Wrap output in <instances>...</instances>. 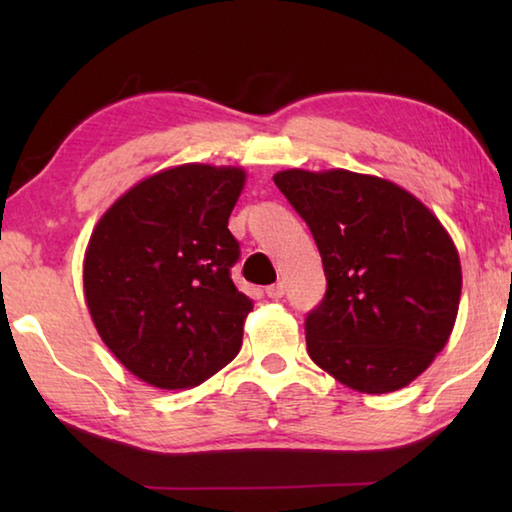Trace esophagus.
I'll list each match as a JSON object with an SVG mask.
<instances>
[{"mask_svg": "<svg viewBox=\"0 0 512 512\" xmlns=\"http://www.w3.org/2000/svg\"><path fill=\"white\" fill-rule=\"evenodd\" d=\"M264 293H266L268 298H273V300L282 298V296H284V284H282V282L271 284V287H266V289H264Z\"/></svg>", "mask_w": 512, "mask_h": 512, "instance_id": "34e87169", "label": "esophagus"}]
</instances>
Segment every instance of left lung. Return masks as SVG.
<instances>
[{"label": "left lung", "instance_id": "1", "mask_svg": "<svg viewBox=\"0 0 512 512\" xmlns=\"http://www.w3.org/2000/svg\"><path fill=\"white\" fill-rule=\"evenodd\" d=\"M275 185L309 225L327 291L305 318L307 352L354 391L379 395L427 370L461 300L454 241L418 198L345 169L280 171Z\"/></svg>", "mask_w": 512, "mask_h": 512}]
</instances>
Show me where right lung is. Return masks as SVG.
<instances>
[{"instance_id":"right-lung-1","label":"right lung","mask_w":512,"mask_h":512,"mask_svg":"<svg viewBox=\"0 0 512 512\" xmlns=\"http://www.w3.org/2000/svg\"><path fill=\"white\" fill-rule=\"evenodd\" d=\"M246 173L183 164L142 180L101 216L83 287L97 332L135 377L192 388L237 357L253 300L232 282L228 230Z\"/></svg>"}]
</instances>
